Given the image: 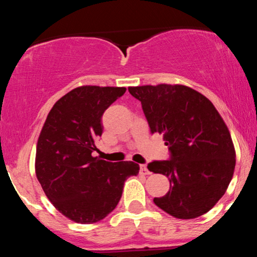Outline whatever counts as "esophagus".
Returning <instances> with one entry per match:
<instances>
[{"instance_id":"esophagus-1","label":"esophagus","mask_w":257,"mask_h":257,"mask_svg":"<svg viewBox=\"0 0 257 257\" xmlns=\"http://www.w3.org/2000/svg\"><path fill=\"white\" fill-rule=\"evenodd\" d=\"M140 170H141V173L145 174V175H150V174H151V172H150V170L147 169V167L145 166V164L140 166Z\"/></svg>"}]
</instances>
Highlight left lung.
<instances>
[{"label":"left lung","instance_id":"1","mask_svg":"<svg viewBox=\"0 0 257 257\" xmlns=\"http://www.w3.org/2000/svg\"><path fill=\"white\" fill-rule=\"evenodd\" d=\"M141 101L152 134L163 135L169 161H155L150 172L169 179L166 196L155 204L176 219L208 213L226 192L235 167V151L226 123L213 102L182 84L129 87Z\"/></svg>","mask_w":257,"mask_h":257}]
</instances>
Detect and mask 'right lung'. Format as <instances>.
<instances>
[{
    "label": "right lung",
    "mask_w": 257,
    "mask_h": 257,
    "mask_svg": "<svg viewBox=\"0 0 257 257\" xmlns=\"http://www.w3.org/2000/svg\"><path fill=\"white\" fill-rule=\"evenodd\" d=\"M124 87H77L49 111L36 147L35 170L47 198L77 223H95L118 204L124 181L139 174L134 162L111 163L93 157L106 108Z\"/></svg>",
    "instance_id": "add662e5"
}]
</instances>
